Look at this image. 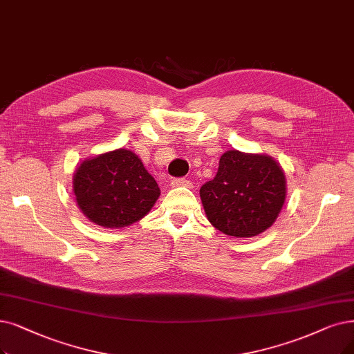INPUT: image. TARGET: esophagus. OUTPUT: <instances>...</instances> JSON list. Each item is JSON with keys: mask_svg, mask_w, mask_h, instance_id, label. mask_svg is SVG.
I'll return each mask as SVG.
<instances>
[{"mask_svg": "<svg viewBox=\"0 0 354 354\" xmlns=\"http://www.w3.org/2000/svg\"><path fill=\"white\" fill-rule=\"evenodd\" d=\"M169 185H171L173 187H190L192 181H189L186 178H173Z\"/></svg>", "mask_w": 354, "mask_h": 354, "instance_id": "1", "label": "esophagus"}]
</instances>
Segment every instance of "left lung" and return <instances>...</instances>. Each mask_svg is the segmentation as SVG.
I'll use <instances>...</instances> for the list:
<instances>
[{"instance_id":"1","label":"left lung","mask_w":354,"mask_h":354,"mask_svg":"<svg viewBox=\"0 0 354 354\" xmlns=\"http://www.w3.org/2000/svg\"><path fill=\"white\" fill-rule=\"evenodd\" d=\"M209 222L221 232L250 238L277 219L286 199V178L268 155L226 151L218 173L201 187Z\"/></svg>"}]
</instances>
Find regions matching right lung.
<instances>
[{"label": "right lung", "mask_w": 354, "mask_h": 354, "mask_svg": "<svg viewBox=\"0 0 354 354\" xmlns=\"http://www.w3.org/2000/svg\"><path fill=\"white\" fill-rule=\"evenodd\" d=\"M74 193L91 222L124 228L148 214L160 187L136 153L119 148L82 161L74 173Z\"/></svg>", "instance_id": "right-lung-1"}]
</instances>
